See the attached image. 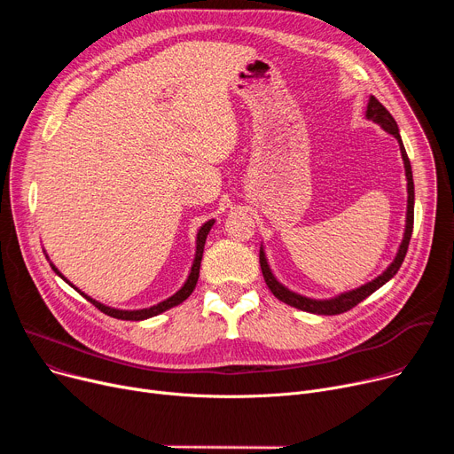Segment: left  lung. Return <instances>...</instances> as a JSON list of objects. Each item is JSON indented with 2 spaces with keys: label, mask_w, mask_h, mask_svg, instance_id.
<instances>
[{
  "label": "left lung",
  "mask_w": 454,
  "mask_h": 454,
  "mask_svg": "<svg viewBox=\"0 0 454 454\" xmlns=\"http://www.w3.org/2000/svg\"><path fill=\"white\" fill-rule=\"evenodd\" d=\"M366 117L372 119V121H375L377 125L383 127L387 132H390L397 141H399V149H401V156H403V161H404V175H407V185H409V207H407V228H404V237H403V243L399 247V252L395 255V259L392 261V265L380 274L379 278H375L373 281L363 285V287L355 289V291H349V293H344L337 298H331V300H311V298H305V296H300L293 291H289L287 287H283V285L272 276L270 269H269V263H267V257H265V252L263 248L259 250V265H261V272H263V278L269 285V289L272 291V294L285 301L289 303L296 309H301V311H307V313H315V315H342L346 311H349V309H353L356 303H361L363 300H366L370 294H373L379 287H383V285L392 279L401 263L404 255H407V250H409V243H411V237H412V228H414V180H412V167H411V160L407 156V151H404L403 147V141H401V136H399V129H397V123L395 119L392 117V114L380 105L373 95L368 101V108H366Z\"/></svg>",
  "instance_id": "8db88e82"
}]
</instances>
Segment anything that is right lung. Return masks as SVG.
<instances>
[{"label":"right lung","mask_w":454,"mask_h":454,"mask_svg":"<svg viewBox=\"0 0 454 454\" xmlns=\"http://www.w3.org/2000/svg\"><path fill=\"white\" fill-rule=\"evenodd\" d=\"M213 223L215 221H207L200 230H199V233H197V254H195V261H193V267H191V272H189V278H187V281L184 283V287L176 293V294H173L171 298H167V300H163V301H160L158 305H153V307H149V309H139V311H121V309H112V307H106V305H103V303H99V301H95L93 298H90V296H86L84 293H81L75 285H71L53 265V270L62 278V279H66L71 287H74L77 293H81L90 303H93L95 307L99 309L101 313H105V315H108V317H112V318H117V320H145V318H151V317H156V315H160V313H163V311H167V309H171V307H175V305H178V303H182L191 293H193V289H195V285H197V281H199V272H200V261H202V254H204V245H206V237H207V233H209V230H211V226H213Z\"/></svg>","instance_id":"right-lung-1"}]
</instances>
